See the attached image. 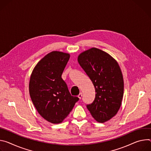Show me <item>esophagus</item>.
I'll return each instance as SVG.
<instances>
[{"label": "esophagus", "instance_id": "34e87169", "mask_svg": "<svg viewBox=\"0 0 151 151\" xmlns=\"http://www.w3.org/2000/svg\"><path fill=\"white\" fill-rule=\"evenodd\" d=\"M81 96H82V93H80L78 95V98H79V99H81Z\"/></svg>", "mask_w": 151, "mask_h": 151}]
</instances>
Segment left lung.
<instances>
[{"mask_svg":"<svg viewBox=\"0 0 151 151\" xmlns=\"http://www.w3.org/2000/svg\"><path fill=\"white\" fill-rule=\"evenodd\" d=\"M78 62L91 80L95 98L86 106L93 118L103 123L119 110L124 95V79L118 63L109 54L91 48L78 56Z\"/></svg>","mask_w":151,"mask_h":151,"instance_id":"1","label":"left lung"}]
</instances>
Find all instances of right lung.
<instances>
[{
    "label": "right lung",
    "mask_w": 151,
    "mask_h": 151,
    "mask_svg": "<svg viewBox=\"0 0 151 151\" xmlns=\"http://www.w3.org/2000/svg\"><path fill=\"white\" fill-rule=\"evenodd\" d=\"M70 55L53 51L35 66L30 78L29 93L38 113L52 124L61 123L79 98L71 96L61 76Z\"/></svg>",
    "instance_id": "right-lung-1"
}]
</instances>
